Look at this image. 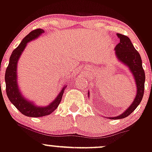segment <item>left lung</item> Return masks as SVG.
<instances>
[{
	"instance_id": "obj_1",
	"label": "left lung",
	"mask_w": 152,
	"mask_h": 152,
	"mask_svg": "<svg viewBox=\"0 0 152 152\" xmlns=\"http://www.w3.org/2000/svg\"><path fill=\"white\" fill-rule=\"evenodd\" d=\"M117 36L120 41L115 47L116 55L122 63L128 66L131 73L133 74L136 83L137 94L133 103L123 114L116 117H110L111 119H123L132 114L141 102L144 93L145 72L142 66L141 57L133 47L130 38L120 33H117Z\"/></svg>"
}]
</instances>
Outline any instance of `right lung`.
<instances>
[{
	"label": "right lung",
	"mask_w": 152,
	"mask_h": 152,
	"mask_svg": "<svg viewBox=\"0 0 152 152\" xmlns=\"http://www.w3.org/2000/svg\"><path fill=\"white\" fill-rule=\"evenodd\" d=\"M44 33L42 29H36L31 31L28 35H27L20 45L13 51L9 63L8 65L5 74V81H6V91L7 96L12 103L22 114L30 117H41V116H47L53 112L57 108L60 103L61 102L62 97L64 93L65 87H64L61 92L59 93L58 96L54 100L53 103L47 107H37L29 101H27L22 95L19 92L18 86L17 82V61L20 58V55L25 49L27 44L31 40L35 39L38 37L41 33Z\"/></svg>",
	"instance_id": "obj_1"
}]
</instances>
